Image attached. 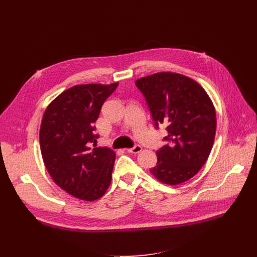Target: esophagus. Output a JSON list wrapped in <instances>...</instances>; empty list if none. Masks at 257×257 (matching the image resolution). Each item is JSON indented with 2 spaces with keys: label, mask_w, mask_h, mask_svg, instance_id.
<instances>
[{
  "label": "esophagus",
  "mask_w": 257,
  "mask_h": 257,
  "mask_svg": "<svg viewBox=\"0 0 257 257\" xmlns=\"http://www.w3.org/2000/svg\"><path fill=\"white\" fill-rule=\"evenodd\" d=\"M142 151V147L137 145L134 146L133 148H129V149H127V152L129 153H133V154H137V153H140Z\"/></svg>",
  "instance_id": "1"
}]
</instances>
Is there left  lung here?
I'll use <instances>...</instances> for the list:
<instances>
[{
  "label": "left lung",
  "mask_w": 257,
  "mask_h": 257,
  "mask_svg": "<svg viewBox=\"0 0 257 257\" xmlns=\"http://www.w3.org/2000/svg\"><path fill=\"white\" fill-rule=\"evenodd\" d=\"M136 85L155 128L164 124L168 131L152 175L170 185L187 181L206 163L213 146L217 117L210 98L195 80L177 73H156L138 79Z\"/></svg>",
  "instance_id": "left-lung-1"
}]
</instances>
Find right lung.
I'll use <instances>...</instances> for the list:
<instances>
[{"mask_svg":"<svg viewBox=\"0 0 257 257\" xmlns=\"http://www.w3.org/2000/svg\"><path fill=\"white\" fill-rule=\"evenodd\" d=\"M118 83L80 84L61 92L44 113L39 144L45 166L63 191L80 200L101 198L111 182L115 153L97 142L93 123Z\"/></svg>","mask_w":257,"mask_h":257,"instance_id":"obj_1","label":"right lung"}]
</instances>
